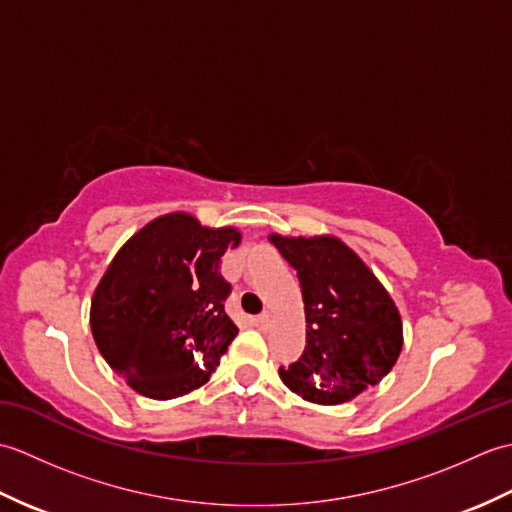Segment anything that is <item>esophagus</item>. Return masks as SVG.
<instances>
[{
  "label": "esophagus",
  "mask_w": 512,
  "mask_h": 512,
  "mask_svg": "<svg viewBox=\"0 0 512 512\" xmlns=\"http://www.w3.org/2000/svg\"><path fill=\"white\" fill-rule=\"evenodd\" d=\"M257 325H259V328H262V330H268L270 325H273V312H262V314H259V317H257Z\"/></svg>",
  "instance_id": "34e87169"
}]
</instances>
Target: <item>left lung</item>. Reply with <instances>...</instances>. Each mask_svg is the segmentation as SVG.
<instances>
[{"label":"left lung","mask_w":512,"mask_h":512,"mask_svg":"<svg viewBox=\"0 0 512 512\" xmlns=\"http://www.w3.org/2000/svg\"><path fill=\"white\" fill-rule=\"evenodd\" d=\"M297 270L306 347L279 378L314 405H341L380 383L402 350V319L369 266L334 235H268Z\"/></svg>","instance_id":"8db88e82"}]
</instances>
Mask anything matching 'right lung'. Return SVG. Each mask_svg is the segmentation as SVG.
Returning a JSON list of instances; mask_svg holds the SVG:
<instances>
[{"label": "right lung", "mask_w": 512, "mask_h": 512, "mask_svg": "<svg viewBox=\"0 0 512 512\" xmlns=\"http://www.w3.org/2000/svg\"><path fill=\"white\" fill-rule=\"evenodd\" d=\"M239 242L235 226L173 211L118 248L94 290L90 325L107 365L140 396H184L220 365L239 332L224 312L231 286L220 259Z\"/></svg>", "instance_id": "1"}]
</instances>
